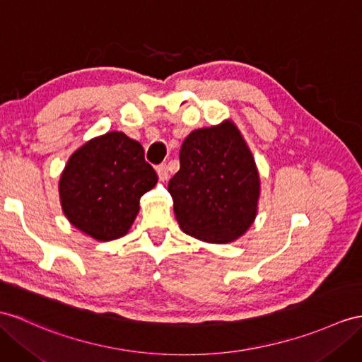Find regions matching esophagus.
<instances>
[{
	"instance_id": "1",
	"label": "esophagus",
	"mask_w": 362,
	"mask_h": 362,
	"mask_svg": "<svg viewBox=\"0 0 362 362\" xmlns=\"http://www.w3.org/2000/svg\"><path fill=\"white\" fill-rule=\"evenodd\" d=\"M156 172H158V176H160L161 180H167L169 178V167H167V164H160L156 167Z\"/></svg>"
}]
</instances>
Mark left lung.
<instances>
[{
  "label": "left lung",
  "instance_id": "obj_1",
  "mask_svg": "<svg viewBox=\"0 0 362 362\" xmlns=\"http://www.w3.org/2000/svg\"><path fill=\"white\" fill-rule=\"evenodd\" d=\"M180 164L169 193L184 232L221 244L247 230L257 216L259 176L233 122L193 130L181 146Z\"/></svg>",
  "mask_w": 362,
  "mask_h": 362
}]
</instances>
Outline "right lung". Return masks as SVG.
Masks as SVG:
<instances>
[{"label": "right lung", "instance_id": "obj_1", "mask_svg": "<svg viewBox=\"0 0 362 362\" xmlns=\"http://www.w3.org/2000/svg\"><path fill=\"white\" fill-rule=\"evenodd\" d=\"M156 181L143 146L122 132H109L70 156L59 180L61 206L79 230L112 241L127 233L141 197Z\"/></svg>", "mask_w": 362, "mask_h": 362}]
</instances>
